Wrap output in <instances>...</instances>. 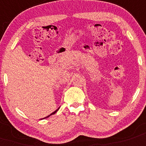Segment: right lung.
I'll return each instance as SVG.
<instances>
[{
	"label": "right lung",
	"mask_w": 146,
	"mask_h": 146,
	"mask_svg": "<svg viewBox=\"0 0 146 146\" xmlns=\"http://www.w3.org/2000/svg\"><path fill=\"white\" fill-rule=\"evenodd\" d=\"M58 110H56V111H54V112H53V113H51V114H50V115H48V116H47V117H46V118H48V117H49V116H50V115H53V114H55V113H56V112H57V111H58Z\"/></svg>",
	"instance_id": "right-lung-1"
}]
</instances>
